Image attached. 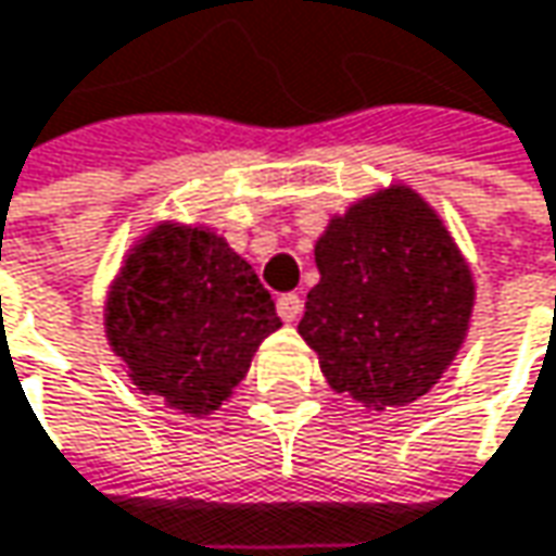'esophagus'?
Wrapping results in <instances>:
<instances>
[{"instance_id": "obj_1", "label": "esophagus", "mask_w": 556, "mask_h": 556, "mask_svg": "<svg viewBox=\"0 0 556 556\" xmlns=\"http://www.w3.org/2000/svg\"><path fill=\"white\" fill-rule=\"evenodd\" d=\"M277 314L286 324H295V320L302 317V299H299V295H279Z\"/></svg>"}]
</instances>
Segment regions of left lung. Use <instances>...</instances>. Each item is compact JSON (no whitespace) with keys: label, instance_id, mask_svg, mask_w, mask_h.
I'll return each instance as SVG.
<instances>
[{"label":"left lung","instance_id":"obj_1","mask_svg":"<svg viewBox=\"0 0 556 556\" xmlns=\"http://www.w3.org/2000/svg\"><path fill=\"white\" fill-rule=\"evenodd\" d=\"M320 282L302 339L332 392L367 410L422 399L470 332L476 279L442 214L389 182L332 214L314 242Z\"/></svg>","mask_w":556,"mask_h":556}]
</instances>
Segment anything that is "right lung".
I'll return each mask as SVG.
<instances>
[{"instance_id":"obj_1","label":"right lung","mask_w":556,"mask_h":556,"mask_svg":"<svg viewBox=\"0 0 556 556\" xmlns=\"http://www.w3.org/2000/svg\"><path fill=\"white\" fill-rule=\"evenodd\" d=\"M105 339L142 395L189 417L232 399L282 320L252 264L205 224L157 220L105 295Z\"/></svg>"}]
</instances>
